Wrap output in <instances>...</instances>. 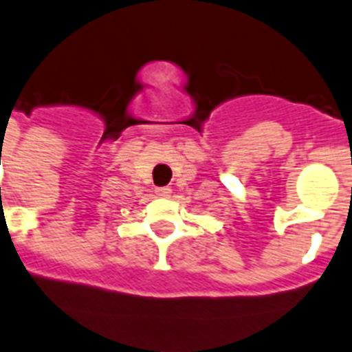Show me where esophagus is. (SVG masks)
Instances as JSON below:
<instances>
[{
    "instance_id": "1",
    "label": "esophagus",
    "mask_w": 352,
    "mask_h": 352,
    "mask_svg": "<svg viewBox=\"0 0 352 352\" xmlns=\"http://www.w3.org/2000/svg\"><path fill=\"white\" fill-rule=\"evenodd\" d=\"M155 195H157L159 198H168L170 195H172V189H170V188H155Z\"/></svg>"
}]
</instances>
